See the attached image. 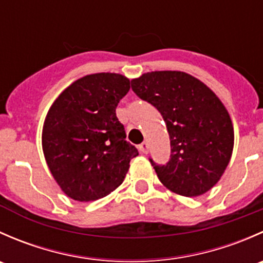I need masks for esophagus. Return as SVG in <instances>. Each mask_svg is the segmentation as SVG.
<instances>
[{"instance_id":"34e87169","label":"esophagus","mask_w":263,"mask_h":263,"mask_svg":"<svg viewBox=\"0 0 263 263\" xmlns=\"http://www.w3.org/2000/svg\"><path fill=\"white\" fill-rule=\"evenodd\" d=\"M139 150L141 151L142 154H147V150H148V144L146 141H144L142 144L139 145Z\"/></svg>"}]
</instances>
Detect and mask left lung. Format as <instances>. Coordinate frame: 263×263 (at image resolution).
Returning <instances> with one entry per match:
<instances>
[{
  "label": "left lung",
  "instance_id": "1",
  "mask_svg": "<svg viewBox=\"0 0 263 263\" xmlns=\"http://www.w3.org/2000/svg\"><path fill=\"white\" fill-rule=\"evenodd\" d=\"M132 90L163 116L171 160L156 165L168 190L185 197L203 195L220 181L234 147L232 118L221 100L198 79L182 71H153L131 80Z\"/></svg>",
  "mask_w": 263,
  "mask_h": 263
}]
</instances>
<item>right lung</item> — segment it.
<instances>
[{"label": "right lung", "mask_w": 263, "mask_h": 263, "mask_svg": "<svg viewBox=\"0 0 263 263\" xmlns=\"http://www.w3.org/2000/svg\"><path fill=\"white\" fill-rule=\"evenodd\" d=\"M129 80L121 73L86 75L66 87L50 105L42 147L53 178L66 196L99 200L118 188L139 155L116 116Z\"/></svg>", "instance_id": "obj_1"}]
</instances>
